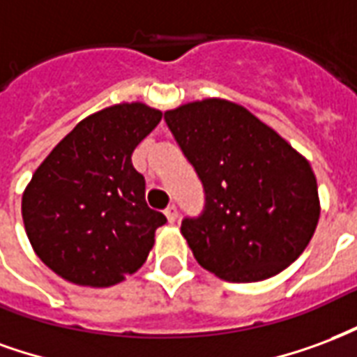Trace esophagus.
Returning <instances> with one entry per match:
<instances>
[{
  "mask_svg": "<svg viewBox=\"0 0 357 357\" xmlns=\"http://www.w3.org/2000/svg\"><path fill=\"white\" fill-rule=\"evenodd\" d=\"M165 217H167L169 222H175L176 217H178V211H176V205H169L165 209Z\"/></svg>",
  "mask_w": 357,
  "mask_h": 357,
  "instance_id": "obj_1",
  "label": "esophagus"
}]
</instances>
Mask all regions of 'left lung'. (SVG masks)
<instances>
[{"label":"left lung","instance_id":"obj_1","mask_svg":"<svg viewBox=\"0 0 357 357\" xmlns=\"http://www.w3.org/2000/svg\"><path fill=\"white\" fill-rule=\"evenodd\" d=\"M204 186V211L182 218L196 261L234 283L268 280L303 253L319 218L310 163L239 104L207 98L165 112Z\"/></svg>","mask_w":357,"mask_h":357}]
</instances>
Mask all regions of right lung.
Segmentation results:
<instances>
[{"label":"right lung","instance_id":"obj_1","mask_svg":"<svg viewBox=\"0 0 357 357\" xmlns=\"http://www.w3.org/2000/svg\"><path fill=\"white\" fill-rule=\"evenodd\" d=\"M160 121V110L140 102L96 112L33 173L22 220L36 255L61 278L108 287L144 264L167 218L148 207L131 155Z\"/></svg>","mask_w":357,"mask_h":357}]
</instances>
